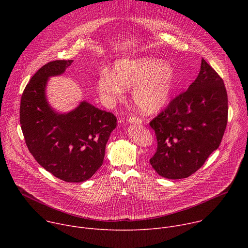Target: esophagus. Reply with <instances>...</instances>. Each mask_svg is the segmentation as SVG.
I'll return each mask as SVG.
<instances>
[{"label": "esophagus", "instance_id": "1", "mask_svg": "<svg viewBox=\"0 0 248 248\" xmlns=\"http://www.w3.org/2000/svg\"><path fill=\"white\" fill-rule=\"evenodd\" d=\"M127 121H128V123L129 124H140L141 123H142V121H141V119L140 118H137V117H129L128 119H127Z\"/></svg>", "mask_w": 248, "mask_h": 248}]
</instances>
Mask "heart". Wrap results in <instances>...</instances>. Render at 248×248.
<instances>
[{
	"label": "heart",
	"mask_w": 248,
	"mask_h": 248,
	"mask_svg": "<svg viewBox=\"0 0 248 248\" xmlns=\"http://www.w3.org/2000/svg\"><path fill=\"white\" fill-rule=\"evenodd\" d=\"M115 75L104 70L98 78V90L108 102H115L124 88L133 86L132 99L143 113H154L166 105L175 80L174 69L156 59L121 60L115 64Z\"/></svg>",
	"instance_id": "b5f03b06"
}]
</instances>
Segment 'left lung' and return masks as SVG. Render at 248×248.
I'll list each match as a JSON object with an SVG mask.
<instances>
[{
    "label": "left lung",
    "mask_w": 248,
    "mask_h": 248,
    "mask_svg": "<svg viewBox=\"0 0 248 248\" xmlns=\"http://www.w3.org/2000/svg\"><path fill=\"white\" fill-rule=\"evenodd\" d=\"M227 124L228 94L224 81L202 59L194 82L149 123L157 138L150 164L164 178H187L218 149Z\"/></svg>",
    "instance_id": "8db88e82"
}]
</instances>
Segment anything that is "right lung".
Listing matches in <instances>:
<instances>
[{"instance_id":"right-lung-1","label":"right lung","mask_w":248,"mask_h":248,"mask_svg":"<svg viewBox=\"0 0 248 248\" xmlns=\"http://www.w3.org/2000/svg\"><path fill=\"white\" fill-rule=\"evenodd\" d=\"M72 62L58 60L37 70L23 90L19 121L26 146L40 166L62 181L82 183L102 166L117 118L87 102L65 115L50 108L47 79L62 74Z\"/></svg>"}]
</instances>
